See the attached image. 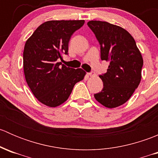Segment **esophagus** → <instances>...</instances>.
I'll return each mask as SVG.
<instances>
[{
	"instance_id": "34e87169",
	"label": "esophagus",
	"mask_w": 158,
	"mask_h": 158,
	"mask_svg": "<svg viewBox=\"0 0 158 158\" xmlns=\"http://www.w3.org/2000/svg\"><path fill=\"white\" fill-rule=\"evenodd\" d=\"M88 75L89 76H94L95 75V72L92 71V72H90V73H89Z\"/></svg>"
}]
</instances>
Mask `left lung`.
I'll list each match as a JSON object with an SVG mask.
<instances>
[{
    "instance_id": "left-lung-1",
    "label": "left lung",
    "mask_w": 158,
    "mask_h": 158,
    "mask_svg": "<svg viewBox=\"0 0 158 158\" xmlns=\"http://www.w3.org/2000/svg\"><path fill=\"white\" fill-rule=\"evenodd\" d=\"M87 25L99 43L101 60L109 61L107 72L99 76L103 89L95 98L109 109L122 106L141 82L142 56L131 35L121 27L99 20Z\"/></svg>"
}]
</instances>
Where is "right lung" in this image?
<instances>
[{
    "label": "right lung",
    "instance_id": "obj_1",
    "mask_svg": "<svg viewBox=\"0 0 158 158\" xmlns=\"http://www.w3.org/2000/svg\"><path fill=\"white\" fill-rule=\"evenodd\" d=\"M83 20H50L42 23L27 40L23 50V71L34 96L49 107H56L69 98L76 82L85 72L62 65L68 54L69 42Z\"/></svg>",
    "mask_w": 158,
    "mask_h": 158
}]
</instances>
